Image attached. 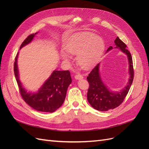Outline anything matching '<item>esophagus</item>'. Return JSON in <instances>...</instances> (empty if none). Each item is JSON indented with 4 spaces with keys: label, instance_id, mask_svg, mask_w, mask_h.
Instances as JSON below:
<instances>
[{
    "label": "esophagus",
    "instance_id": "obj_1",
    "mask_svg": "<svg viewBox=\"0 0 149 149\" xmlns=\"http://www.w3.org/2000/svg\"><path fill=\"white\" fill-rule=\"evenodd\" d=\"M74 78L76 79H83V75H81V74H76L74 76Z\"/></svg>",
    "mask_w": 149,
    "mask_h": 149
}]
</instances>
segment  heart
<instances>
[{
  "instance_id": "1",
  "label": "heart",
  "mask_w": 149,
  "mask_h": 149,
  "mask_svg": "<svg viewBox=\"0 0 149 149\" xmlns=\"http://www.w3.org/2000/svg\"><path fill=\"white\" fill-rule=\"evenodd\" d=\"M104 48V42L100 36L83 31L76 33L64 43L60 53L61 59L68 62L72 55H76V63L83 69L88 70L96 63Z\"/></svg>"
}]
</instances>
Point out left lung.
<instances>
[{"instance_id":"obj_1","label":"left lung","mask_w":149,"mask_h":149,"mask_svg":"<svg viewBox=\"0 0 149 149\" xmlns=\"http://www.w3.org/2000/svg\"><path fill=\"white\" fill-rule=\"evenodd\" d=\"M114 48H118L127 56L129 77L125 87L120 91H112L107 88L102 79L100 73V63L94 68L87 77L89 84L87 98L89 103L94 109L100 111H107L118 107L127 95L134 79V70L131 54L126 49V45L118 37L114 41ZM114 48L110 46L106 53Z\"/></svg>"}]
</instances>
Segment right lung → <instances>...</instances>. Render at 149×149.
Segmentation results:
<instances>
[{"label":"right lung","mask_w":149,"mask_h":149,"mask_svg":"<svg viewBox=\"0 0 149 149\" xmlns=\"http://www.w3.org/2000/svg\"><path fill=\"white\" fill-rule=\"evenodd\" d=\"M38 32L33 33L22 43L20 49L30 43ZM18 52L14 63V73L24 100L34 109L43 112H53L63 104L68 88L72 82L69 71L54 70L37 91H29L20 80L18 68Z\"/></svg>","instance_id":"1"}]
</instances>
